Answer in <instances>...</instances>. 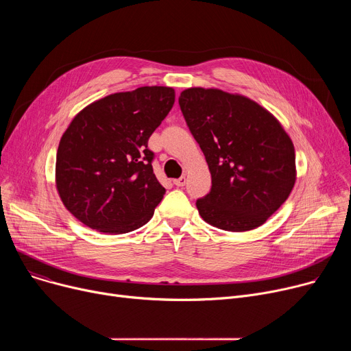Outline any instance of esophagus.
Listing matches in <instances>:
<instances>
[{
  "label": "esophagus",
  "mask_w": 351,
  "mask_h": 351,
  "mask_svg": "<svg viewBox=\"0 0 351 351\" xmlns=\"http://www.w3.org/2000/svg\"><path fill=\"white\" fill-rule=\"evenodd\" d=\"M173 183L176 186H185L186 185V178L185 176H180L178 179H173Z\"/></svg>",
  "instance_id": "obj_1"
}]
</instances>
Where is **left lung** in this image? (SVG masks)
I'll return each mask as SVG.
<instances>
[{"label": "left lung", "instance_id": "obj_1", "mask_svg": "<svg viewBox=\"0 0 351 351\" xmlns=\"http://www.w3.org/2000/svg\"><path fill=\"white\" fill-rule=\"evenodd\" d=\"M179 106L212 175L210 192L196 200L202 219L229 232L263 225L296 182L283 126L259 104L220 89H185Z\"/></svg>", "mask_w": 351, "mask_h": 351}]
</instances>
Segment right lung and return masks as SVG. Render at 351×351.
Listing matches in <instances>:
<instances>
[{"label":"right lung","instance_id":"obj_1","mask_svg":"<svg viewBox=\"0 0 351 351\" xmlns=\"http://www.w3.org/2000/svg\"><path fill=\"white\" fill-rule=\"evenodd\" d=\"M173 102V88L141 86L95 101L72 119L55 180L62 204L85 226L121 234L149 222L166 191L147 141Z\"/></svg>","mask_w":351,"mask_h":351}]
</instances>
